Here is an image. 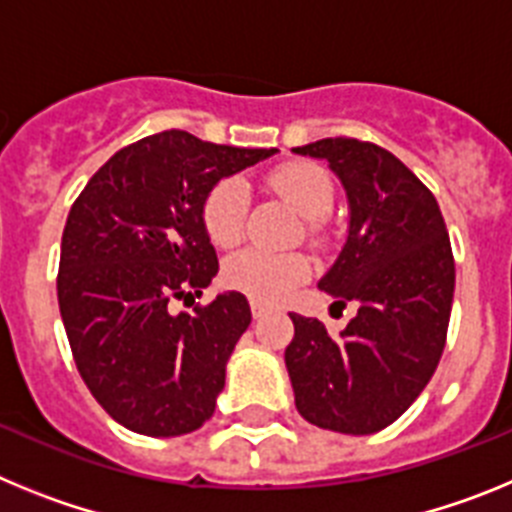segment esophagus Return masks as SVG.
Segmentation results:
<instances>
[{
    "label": "esophagus",
    "mask_w": 512,
    "mask_h": 512,
    "mask_svg": "<svg viewBox=\"0 0 512 512\" xmlns=\"http://www.w3.org/2000/svg\"><path fill=\"white\" fill-rule=\"evenodd\" d=\"M266 312H269V307L261 305V302H256V300H251V315H253V318H256V320L264 318Z\"/></svg>",
    "instance_id": "esophagus-1"
}]
</instances>
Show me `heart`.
Wrapping results in <instances>:
<instances>
[{"instance_id":"b5f03b06","label":"heart","mask_w":512,"mask_h":512,"mask_svg":"<svg viewBox=\"0 0 512 512\" xmlns=\"http://www.w3.org/2000/svg\"><path fill=\"white\" fill-rule=\"evenodd\" d=\"M271 187L284 194L307 217V233H320V220L333 207V179L328 171L310 161H292L271 171ZM248 184L238 176H225L207 192L202 202V225L215 246H235L243 238L248 215ZM310 277V261L295 251L246 248L225 261L223 279L256 302H279L300 282Z\"/></svg>"}]
</instances>
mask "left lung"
<instances>
[{
    "label": "left lung",
    "mask_w": 512,
    "mask_h": 512,
    "mask_svg": "<svg viewBox=\"0 0 512 512\" xmlns=\"http://www.w3.org/2000/svg\"><path fill=\"white\" fill-rule=\"evenodd\" d=\"M292 151L328 161L346 189L348 238L318 287L359 307L341 336L289 315L295 405L318 428L369 436L413 405L441 361L456 282L449 233L431 189L390 151L356 138Z\"/></svg>",
    "instance_id": "left-lung-1"
}]
</instances>
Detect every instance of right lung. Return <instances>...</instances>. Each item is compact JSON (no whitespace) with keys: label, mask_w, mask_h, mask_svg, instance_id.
<instances>
[{"label":"right lung","mask_w":512,"mask_h":512,"mask_svg":"<svg viewBox=\"0 0 512 512\" xmlns=\"http://www.w3.org/2000/svg\"><path fill=\"white\" fill-rule=\"evenodd\" d=\"M274 153L164 130L120 148L71 205L58 264L63 328L94 400L128 431L184 436L215 413L251 307L241 292L192 312L171 305L200 297L217 274L207 192Z\"/></svg>","instance_id":"obj_1"}]
</instances>
